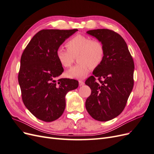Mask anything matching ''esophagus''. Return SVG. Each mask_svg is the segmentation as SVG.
<instances>
[{"label":"esophagus","instance_id":"obj_1","mask_svg":"<svg viewBox=\"0 0 154 154\" xmlns=\"http://www.w3.org/2000/svg\"><path fill=\"white\" fill-rule=\"evenodd\" d=\"M79 85L80 86L84 85V82H83L82 80H79Z\"/></svg>","mask_w":154,"mask_h":154}]
</instances>
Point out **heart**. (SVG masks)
<instances>
[{"label":"heart","mask_w":154,"mask_h":154,"mask_svg":"<svg viewBox=\"0 0 154 154\" xmlns=\"http://www.w3.org/2000/svg\"><path fill=\"white\" fill-rule=\"evenodd\" d=\"M67 50L60 47L56 52V57L64 67H69L78 57L80 64L73 66L66 71V76L69 78H83L90 72L91 67L99 66L104 58L105 49L100 41L91 40L83 35H77L66 43Z\"/></svg>","instance_id":"b5f03b06"}]
</instances>
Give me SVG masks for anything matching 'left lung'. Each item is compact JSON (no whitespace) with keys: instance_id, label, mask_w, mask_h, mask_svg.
Wrapping results in <instances>:
<instances>
[{"instance_id":"8db88e82","label":"left lung","mask_w":154,"mask_h":154,"mask_svg":"<svg viewBox=\"0 0 154 154\" xmlns=\"http://www.w3.org/2000/svg\"><path fill=\"white\" fill-rule=\"evenodd\" d=\"M87 33L103 44V61L85 81L91 94L85 101L92 118L107 122L117 117L125 109L134 86V63L127 43L117 32L107 29L89 30ZM99 78L100 82L95 81ZM102 78L103 81H101Z\"/></svg>"}]
</instances>
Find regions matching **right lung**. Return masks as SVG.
<instances>
[{
  "label": "right lung",
  "instance_id": "1",
  "mask_svg": "<svg viewBox=\"0 0 154 154\" xmlns=\"http://www.w3.org/2000/svg\"><path fill=\"white\" fill-rule=\"evenodd\" d=\"M77 31L41 30L22 54L18 79L22 101L32 115L44 122H53L62 115L66 95L78 87V82L73 79L56 80L63 72L56 57L57 50Z\"/></svg>",
  "mask_w": 154,
  "mask_h": 154
}]
</instances>
